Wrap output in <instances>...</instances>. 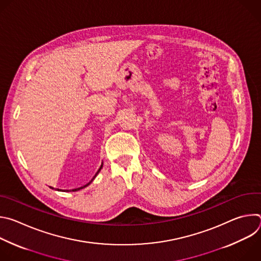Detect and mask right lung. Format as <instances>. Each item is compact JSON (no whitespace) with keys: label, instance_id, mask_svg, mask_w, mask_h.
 <instances>
[{"label":"right lung","instance_id":"add662e5","mask_svg":"<svg viewBox=\"0 0 261 261\" xmlns=\"http://www.w3.org/2000/svg\"><path fill=\"white\" fill-rule=\"evenodd\" d=\"M101 168H102V165H101V167H100V168H99V169H98V171H97V172H96V174H95V175H94V177H93V178H92V180H93V179H94V178H95V177H96V175H97V174H98V173H99V171H100V170H101ZM92 180H90V181H89V182H88V184H87V185H85V186H83V187H80V188H76V189H72V191H79V190H81V189H84V188H85V187H87V186H89V185H90V182H92ZM50 188H51V187H50ZM53 189H54V188H53ZM58 191H60V190H59V189H58ZM67 192H68V190H67Z\"/></svg>","mask_w":261,"mask_h":261}]
</instances>
